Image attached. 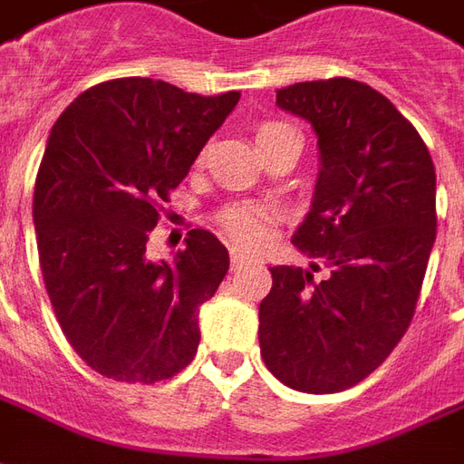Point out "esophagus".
I'll return each mask as SVG.
<instances>
[{
  "label": "esophagus",
  "instance_id": "34e87169",
  "mask_svg": "<svg viewBox=\"0 0 464 464\" xmlns=\"http://www.w3.org/2000/svg\"><path fill=\"white\" fill-rule=\"evenodd\" d=\"M231 263H233V268H238V266H243V263H251V258H248L243 251H238V248H231Z\"/></svg>",
  "mask_w": 464,
  "mask_h": 464
}]
</instances>
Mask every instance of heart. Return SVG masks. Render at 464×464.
I'll return each instance as SVG.
<instances>
[{"mask_svg":"<svg viewBox=\"0 0 464 464\" xmlns=\"http://www.w3.org/2000/svg\"><path fill=\"white\" fill-rule=\"evenodd\" d=\"M291 131L293 129H288L285 123H261L256 129L258 151H261L263 146L276 141L278 136ZM271 208L258 206V203H231V206H226L218 213V223H221L223 231L228 233L233 241L243 243V246H258L261 241H266V236L271 231Z\"/></svg>","mask_w":464,"mask_h":464,"instance_id":"heart-1","label":"heart"}]
</instances>
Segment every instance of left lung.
<instances>
[{"label": "left lung", "instance_id": "left-lung-1", "mask_svg": "<svg viewBox=\"0 0 464 464\" xmlns=\"http://www.w3.org/2000/svg\"><path fill=\"white\" fill-rule=\"evenodd\" d=\"M276 104L318 136L311 211L293 246L311 268L271 266L258 305L266 368L325 395L368 378L408 331L435 243V166L415 126L355 79L303 82ZM329 268L325 282L312 271Z\"/></svg>", "mask_w": 464, "mask_h": 464}]
</instances>
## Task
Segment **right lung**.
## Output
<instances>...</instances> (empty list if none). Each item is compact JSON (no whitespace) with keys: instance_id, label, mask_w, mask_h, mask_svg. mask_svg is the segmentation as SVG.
<instances>
[{"instance_id":"right-lung-1","label":"right lung","mask_w":464,"mask_h":464,"mask_svg":"<svg viewBox=\"0 0 464 464\" xmlns=\"http://www.w3.org/2000/svg\"><path fill=\"white\" fill-rule=\"evenodd\" d=\"M238 99L129 76L86 89L49 133L34 183L39 266L66 341L106 378L151 385L198 350V311L228 251L203 228L173 261H151L146 241Z\"/></svg>"}]
</instances>
